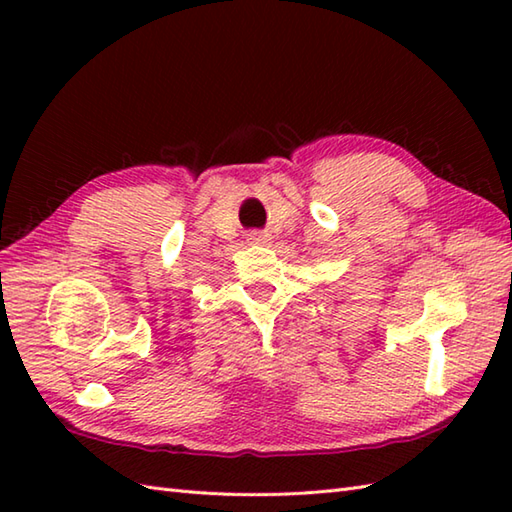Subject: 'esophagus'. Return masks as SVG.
<instances>
[{"mask_svg":"<svg viewBox=\"0 0 512 512\" xmlns=\"http://www.w3.org/2000/svg\"><path fill=\"white\" fill-rule=\"evenodd\" d=\"M248 242L250 244H268V235L262 233V231H255V233L248 235Z\"/></svg>","mask_w":512,"mask_h":512,"instance_id":"obj_1","label":"esophagus"}]
</instances>
